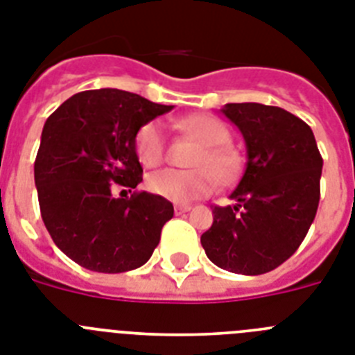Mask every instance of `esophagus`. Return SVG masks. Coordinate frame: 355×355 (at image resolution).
I'll use <instances>...</instances> for the list:
<instances>
[{
	"label": "esophagus",
	"instance_id": "34e87169",
	"mask_svg": "<svg viewBox=\"0 0 355 355\" xmlns=\"http://www.w3.org/2000/svg\"><path fill=\"white\" fill-rule=\"evenodd\" d=\"M189 209H191V205H189V204H177V205H175V213H177V214L187 213Z\"/></svg>",
	"mask_w": 355,
	"mask_h": 355
}]
</instances>
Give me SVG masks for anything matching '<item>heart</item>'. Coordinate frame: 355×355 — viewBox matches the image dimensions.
Wrapping results in <instances>:
<instances>
[{"label":"heart","instance_id":"b5f03b06","mask_svg":"<svg viewBox=\"0 0 355 355\" xmlns=\"http://www.w3.org/2000/svg\"><path fill=\"white\" fill-rule=\"evenodd\" d=\"M177 128L200 142L202 150L193 159L191 171L160 169L151 173L146 184L153 195L184 204L209 195L216 184L231 182L242 169V155L231 144V132L209 113H195L177 122ZM166 135L159 121L146 122L135 135V153L146 168H157L166 159Z\"/></svg>","mask_w":355,"mask_h":355}]
</instances>
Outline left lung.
Here are the masks:
<instances>
[{
    "instance_id": "8db88e82",
    "label": "left lung",
    "mask_w": 355,
    "mask_h": 355,
    "mask_svg": "<svg viewBox=\"0 0 355 355\" xmlns=\"http://www.w3.org/2000/svg\"><path fill=\"white\" fill-rule=\"evenodd\" d=\"M222 113L242 132L247 162L234 205H214L200 242L220 269L258 276L302 245L320 204L323 159L311 126L287 110L229 103Z\"/></svg>"
}]
</instances>
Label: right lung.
<instances>
[{
    "mask_svg": "<svg viewBox=\"0 0 355 355\" xmlns=\"http://www.w3.org/2000/svg\"><path fill=\"white\" fill-rule=\"evenodd\" d=\"M169 110L132 92L101 88L71 95L44 122L34 162L41 216L53 243L85 269L133 270L159 245L171 202L146 191L115 199L112 189L119 183L133 191L142 182L135 135Z\"/></svg>",
    "mask_w": 355,
    "mask_h": 355,
    "instance_id": "obj_1",
    "label": "right lung"
}]
</instances>
